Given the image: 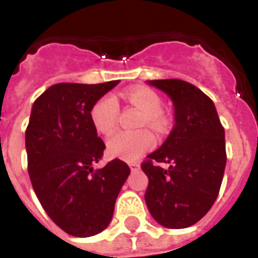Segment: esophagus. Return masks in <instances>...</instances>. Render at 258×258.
Segmentation results:
<instances>
[{
    "mask_svg": "<svg viewBox=\"0 0 258 258\" xmlns=\"http://www.w3.org/2000/svg\"><path fill=\"white\" fill-rule=\"evenodd\" d=\"M130 168H131V171H137V170H140V163L137 162H131L128 163Z\"/></svg>",
    "mask_w": 258,
    "mask_h": 258,
    "instance_id": "obj_1",
    "label": "esophagus"
}]
</instances>
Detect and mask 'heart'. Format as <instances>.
I'll return each mask as SVG.
<instances>
[{
    "label": "heart",
    "mask_w": 258,
    "mask_h": 258,
    "mask_svg": "<svg viewBox=\"0 0 258 258\" xmlns=\"http://www.w3.org/2000/svg\"><path fill=\"white\" fill-rule=\"evenodd\" d=\"M125 96L131 103L144 112L142 123L155 130H163L166 120L160 112L162 99L149 88H133L125 91ZM118 102L116 96L105 95L95 102L91 109V121L98 133L109 134L117 124ZM155 144V137L148 130L140 131H117L107 138L106 148L110 156L134 160L149 151Z\"/></svg>",
    "instance_id": "b5f03b06"
}]
</instances>
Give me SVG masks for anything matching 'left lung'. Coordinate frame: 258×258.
Masks as SVG:
<instances>
[{"label": "left lung", "instance_id": "8db88e82", "mask_svg": "<svg viewBox=\"0 0 258 258\" xmlns=\"http://www.w3.org/2000/svg\"><path fill=\"white\" fill-rule=\"evenodd\" d=\"M148 84L171 99L175 123L163 145L141 164L149 179L146 206L163 227L188 228L207 214L220 192L227 164L224 127L213 101L198 87L178 79Z\"/></svg>", "mask_w": 258, "mask_h": 258}]
</instances>
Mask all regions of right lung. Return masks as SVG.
Segmentation results:
<instances>
[{
    "mask_svg": "<svg viewBox=\"0 0 258 258\" xmlns=\"http://www.w3.org/2000/svg\"><path fill=\"white\" fill-rule=\"evenodd\" d=\"M118 81L59 83L33 103L26 152L33 189L49 218L64 232L87 238L110 224L130 167L114 159L95 168L105 151L91 109Z\"/></svg>",
    "mask_w": 258,
    "mask_h": 258,
    "instance_id": "right-lung-1",
    "label": "right lung"
}]
</instances>
